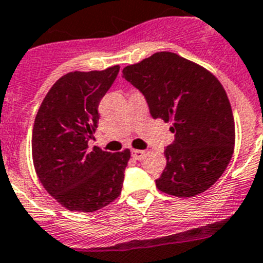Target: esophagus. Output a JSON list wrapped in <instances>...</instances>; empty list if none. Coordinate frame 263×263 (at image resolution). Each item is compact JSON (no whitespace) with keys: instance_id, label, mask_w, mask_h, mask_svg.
<instances>
[{"instance_id":"34e87169","label":"esophagus","mask_w":263,"mask_h":263,"mask_svg":"<svg viewBox=\"0 0 263 263\" xmlns=\"http://www.w3.org/2000/svg\"><path fill=\"white\" fill-rule=\"evenodd\" d=\"M146 155V152L142 151V149H132V156L136 160H142Z\"/></svg>"}]
</instances>
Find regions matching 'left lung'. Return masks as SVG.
I'll return each instance as SVG.
<instances>
[{
	"label": "left lung",
	"instance_id": "left-lung-1",
	"mask_svg": "<svg viewBox=\"0 0 263 263\" xmlns=\"http://www.w3.org/2000/svg\"><path fill=\"white\" fill-rule=\"evenodd\" d=\"M122 77L143 94L154 119L173 122L174 142L164 151L166 166L157 189L192 197L213 186L235 146L231 104L217 77L169 51L125 67Z\"/></svg>",
	"mask_w": 263,
	"mask_h": 263
}]
</instances>
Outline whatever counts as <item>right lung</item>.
<instances>
[{"label":"right lung","mask_w":263,"mask_h":263,"mask_svg":"<svg viewBox=\"0 0 263 263\" xmlns=\"http://www.w3.org/2000/svg\"><path fill=\"white\" fill-rule=\"evenodd\" d=\"M119 66L69 72L55 82L36 115L32 157L42 186L68 211L96 212L121 194L129 149H89L98 127V106Z\"/></svg>","instance_id":"right-lung-1"}]
</instances>
